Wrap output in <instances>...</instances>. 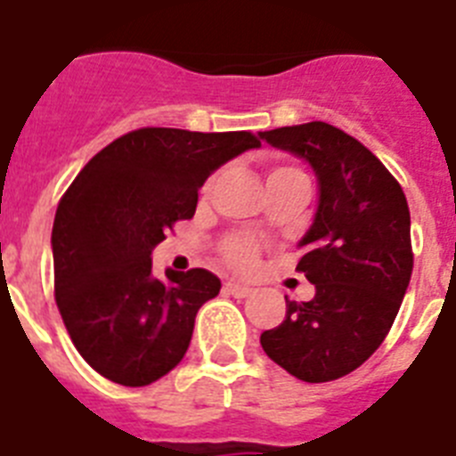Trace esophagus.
I'll return each mask as SVG.
<instances>
[{"mask_svg":"<svg viewBox=\"0 0 456 456\" xmlns=\"http://www.w3.org/2000/svg\"><path fill=\"white\" fill-rule=\"evenodd\" d=\"M224 292L232 294V297H236V299H243V297H248V294L252 292V287L243 285V282L229 281V282H224Z\"/></svg>","mask_w":456,"mask_h":456,"instance_id":"1","label":"esophagus"}]
</instances>
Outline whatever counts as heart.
I'll return each instance as SVG.
<instances>
[{
    "label": "heart",
    "mask_w": 456,
    "mask_h": 456,
    "mask_svg": "<svg viewBox=\"0 0 456 456\" xmlns=\"http://www.w3.org/2000/svg\"><path fill=\"white\" fill-rule=\"evenodd\" d=\"M273 174H301L299 169H292V167H278V169L271 171ZM222 255L227 259V264H232L234 269H250L255 259H257V246L255 240L248 239V236H232V239L224 240V248H222Z\"/></svg>",
    "instance_id": "b5f03b06"
}]
</instances>
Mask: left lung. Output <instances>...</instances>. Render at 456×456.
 Returning <instances> with one entry per match:
<instances>
[{
  "label": "left lung",
  "instance_id": "left-lung-1",
  "mask_svg": "<svg viewBox=\"0 0 456 456\" xmlns=\"http://www.w3.org/2000/svg\"><path fill=\"white\" fill-rule=\"evenodd\" d=\"M259 139L311 164L320 190L297 264L315 297H285V320L259 343L299 380H336L380 347L399 313L412 273L408 201L385 164L334 125L305 122Z\"/></svg>",
  "mask_w": 456,
  "mask_h": 456
}]
</instances>
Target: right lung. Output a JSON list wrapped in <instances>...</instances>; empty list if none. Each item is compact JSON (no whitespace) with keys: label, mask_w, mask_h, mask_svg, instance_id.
I'll return each instance as SVG.
<instances>
[{"label":"right lung","mask_w":456,"mask_h":456,"mask_svg":"<svg viewBox=\"0 0 456 456\" xmlns=\"http://www.w3.org/2000/svg\"><path fill=\"white\" fill-rule=\"evenodd\" d=\"M259 148L250 132L143 127L99 151L53 222L55 301L76 350L125 387L167 376L185 357L199 308L220 292L206 269L152 275V250L197 210L222 164Z\"/></svg>","instance_id":"1"}]
</instances>
